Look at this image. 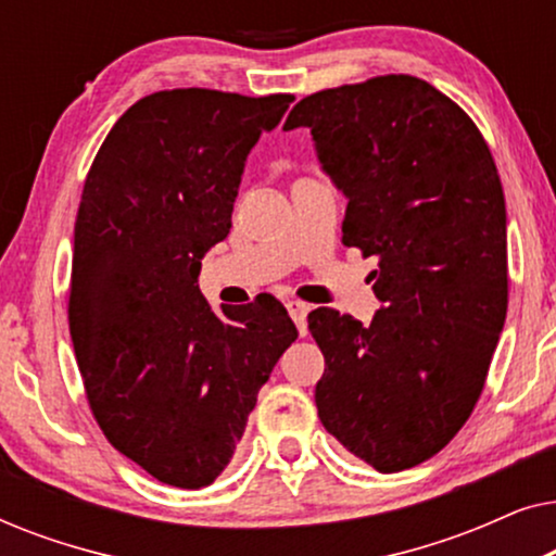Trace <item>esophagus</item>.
<instances>
[{"instance_id":"esophagus-1","label":"esophagus","mask_w":556,"mask_h":556,"mask_svg":"<svg viewBox=\"0 0 556 556\" xmlns=\"http://www.w3.org/2000/svg\"><path fill=\"white\" fill-rule=\"evenodd\" d=\"M286 308H288V314H291V318L295 321V326H299L301 337H306V316H308V306H306V303H301V301H288Z\"/></svg>"}]
</instances>
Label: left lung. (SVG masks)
<instances>
[{
    "mask_svg": "<svg viewBox=\"0 0 556 556\" xmlns=\"http://www.w3.org/2000/svg\"><path fill=\"white\" fill-rule=\"evenodd\" d=\"M311 128L346 197V248L377 257L369 326L308 314L324 352V428L379 473L451 443L481 397L506 321V202L493 156L460 105L413 75L318 90L283 131Z\"/></svg>",
    "mask_w": 556,
    "mask_h": 556,
    "instance_id": "1",
    "label": "left lung"
}]
</instances>
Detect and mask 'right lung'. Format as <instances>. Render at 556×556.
I'll list each match as a JSON object with an SVG mask.
<instances>
[{"mask_svg": "<svg viewBox=\"0 0 556 556\" xmlns=\"http://www.w3.org/2000/svg\"><path fill=\"white\" fill-rule=\"evenodd\" d=\"M291 103L159 90L116 121L83 187L67 318L90 409L118 453L177 489L223 473L299 337L273 295L217 314L197 286L250 149Z\"/></svg>", "mask_w": 556, "mask_h": 556, "instance_id": "1", "label": "right lung"}]
</instances>
